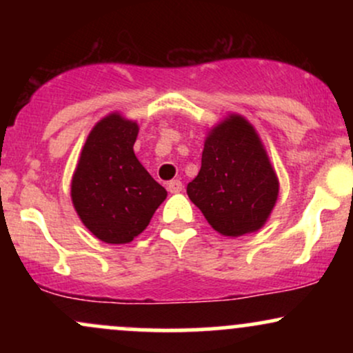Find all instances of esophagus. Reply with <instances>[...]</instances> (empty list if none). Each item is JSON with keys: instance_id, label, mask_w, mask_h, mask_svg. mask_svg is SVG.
<instances>
[{"instance_id": "34e87169", "label": "esophagus", "mask_w": 353, "mask_h": 353, "mask_svg": "<svg viewBox=\"0 0 353 353\" xmlns=\"http://www.w3.org/2000/svg\"><path fill=\"white\" fill-rule=\"evenodd\" d=\"M182 188H184V185H182V182H181L179 179H174V181H171V182H168V190H169V192H171V194L181 192Z\"/></svg>"}]
</instances>
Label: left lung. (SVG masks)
I'll use <instances>...</instances> for the list:
<instances>
[{
    "mask_svg": "<svg viewBox=\"0 0 353 353\" xmlns=\"http://www.w3.org/2000/svg\"><path fill=\"white\" fill-rule=\"evenodd\" d=\"M188 196L222 236H244L265 224L277 201L279 181L244 117L230 116L210 131Z\"/></svg>",
    "mask_w": 353,
    "mask_h": 353,
    "instance_id": "8db88e82",
    "label": "left lung"
}]
</instances>
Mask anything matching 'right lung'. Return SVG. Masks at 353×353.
I'll return each mask as SVG.
<instances>
[{
	"label": "right lung",
	"instance_id": "1",
	"mask_svg": "<svg viewBox=\"0 0 353 353\" xmlns=\"http://www.w3.org/2000/svg\"><path fill=\"white\" fill-rule=\"evenodd\" d=\"M136 123L119 114L88 136L72 176L71 197L83 224L108 244H125L148 228L168 192L137 161Z\"/></svg>",
	"mask_w": 353,
	"mask_h": 353
}]
</instances>
